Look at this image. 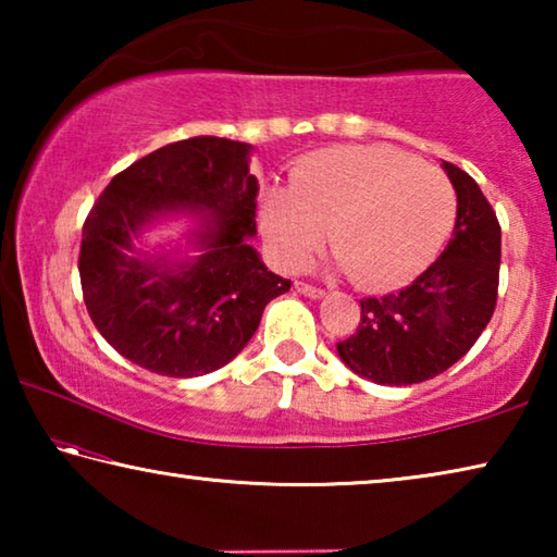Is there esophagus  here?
Listing matches in <instances>:
<instances>
[{
  "mask_svg": "<svg viewBox=\"0 0 557 557\" xmlns=\"http://www.w3.org/2000/svg\"><path fill=\"white\" fill-rule=\"evenodd\" d=\"M295 287H297V292H301V295H307L312 299H319L326 295L322 287H317V285H312V282H305V280H295Z\"/></svg>",
  "mask_w": 557,
  "mask_h": 557,
  "instance_id": "obj_1",
  "label": "esophagus"
}]
</instances>
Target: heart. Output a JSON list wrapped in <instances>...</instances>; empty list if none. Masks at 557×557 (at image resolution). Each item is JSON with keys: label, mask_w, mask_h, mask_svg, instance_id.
I'll return each mask as SVG.
<instances>
[{"label": "heart", "mask_w": 557, "mask_h": 557, "mask_svg": "<svg viewBox=\"0 0 557 557\" xmlns=\"http://www.w3.org/2000/svg\"><path fill=\"white\" fill-rule=\"evenodd\" d=\"M455 188L435 166L385 145L322 149L301 159L289 188H272L260 225L277 265L299 270L332 228L336 265L366 289L410 282L455 223Z\"/></svg>", "instance_id": "heart-1"}]
</instances>
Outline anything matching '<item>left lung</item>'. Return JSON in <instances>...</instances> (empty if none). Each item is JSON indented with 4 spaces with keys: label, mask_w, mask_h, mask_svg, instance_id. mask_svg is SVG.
Wrapping results in <instances>:
<instances>
[{
    "label": "left lung",
    "mask_w": 557,
    "mask_h": 557,
    "mask_svg": "<svg viewBox=\"0 0 557 557\" xmlns=\"http://www.w3.org/2000/svg\"><path fill=\"white\" fill-rule=\"evenodd\" d=\"M442 166L457 191L447 248L412 285L361 299L356 332L336 344L348 369L373 383L412 385L445 373L496 309L502 225L474 178L449 162Z\"/></svg>",
    "instance_id": "8db88e82"
}]
</instances>
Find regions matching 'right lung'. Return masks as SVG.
Returning a JSON list of instances; mask_svg holds the SVG:
<instances>
[{
  "mask_svg": "<svg viewBox=\"0 0 557 557\" xmlns=\"http://www.w3.org/2000/svg\"><path fill=\"white\" fill-rule=\"evenodd\" d=\"M250 145L191 137L137 159L92 203L81 240L88 314L117 354L143 369L194 379L243 351L270 299L292 282L270 272L248 238L258 233ZM209 210L202 256L169 269L131 256V235L159 212Z\"/></svg>",
  "mask_w": 557,
  "mask_h": 557,
  "instance_id": "add662e5",
  "label": "right lung"
}]
</instances>
